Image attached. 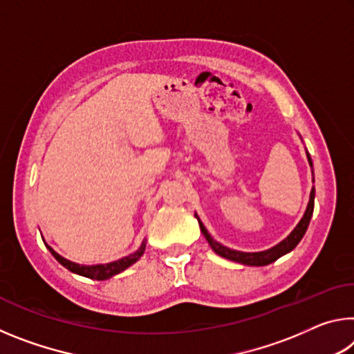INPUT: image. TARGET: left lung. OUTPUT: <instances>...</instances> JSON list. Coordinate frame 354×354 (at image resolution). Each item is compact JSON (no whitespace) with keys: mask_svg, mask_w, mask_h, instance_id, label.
Returning <instances> with one entry per match:
<instances>
[{"mask_svg":"<svg viewBox=\"0 0 354 354\" xmlns=\"http://www.w3.org/2000/svg\"><path fill=\"white\" fill-rule=\"evenodd\" d=\"M306 158H308L310 169H313V159H310L308 149H306ZM313 176H314V170H313ZM313 181H314V178H313ZM314 198H315V189L313 187V190H310V195H309V203H308L306 211H304V215L301 217V220H299L298 225L293 227V231L290 232V234L287 236L284 241H281L279 243L274 245V247L263 250V251H254V253H247V251H237V250L227 248V247H225V245H221L220 242L214 241V237L209 234L206 226L203 225V221L200 220L198 215L195 214V217H196V220H198V225H200L203 236L206 237V241L209 245H211L214 253H217L218 256L225 257V259L243 263V266L263 267V266H268V263H272L277 259H279L281 256L290 253V251L299 243V241H301L303 236L306 234L310 217H313V212H314Z\"/></svg>","mask_w":354,"mask_h":354,"instance_id":"obj_1","label":"left lung"}]
</instances>
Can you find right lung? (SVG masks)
Masks as SVG:
<instances>
[{
	"label": "right lung",
	"mask_w": 354,
	"mask_h": 354,
	"mask_svg": "<svg viewBox=\"0 0 354 354\" xmlns=\"http://www.w3.org/2000/svg\"><path fill=\"white\" fill-rule=\"evenodd\" d=\"M44 239V237H41ZM45 243V241H44ZM46 248L50 250V253L56 257V261L59 263H62L65 268H68L71 273H76V274H81V277H86V278H91L95 281H104V279H109L112 277H115V274L122 273L123 270H127L128 267L133 266L134 262H137L142 257V254L145 253V247H147V241H143L140 248L134 251L133 254L129 256H124L122 259L118 261H113V262H107V263H95V266H84V263H76V262H71L68 259H65L64 256H61L59 253H56L55 250H53L50 245L45 243Z\"/></svg>",
	"instance_id": "add662e5"
}]
</instances>
